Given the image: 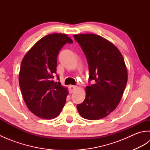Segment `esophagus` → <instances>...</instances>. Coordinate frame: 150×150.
<instances>
[{
	"mask_svg": "<svg viewBox=\"0 0 150 150\" xmlns=\"http://www.w3.org/2000/svg\"><path fill=\"white\" fill-rule=\"evenodd\" d=\"M68 88H69V93H72L74 91L76 90V88H77V87H76L75 86L70 85V86H69Z\"/></svg>",
	"mask_w": 150,
	"mask_h": 150,
	"instance_id": "1",
	"label": "esophagus"
}]
</instances>
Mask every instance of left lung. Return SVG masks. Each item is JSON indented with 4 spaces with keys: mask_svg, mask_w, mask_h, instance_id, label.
I'll return each mask as SVG.
<instances>
[{
    "mask_svg": "<svg viewBox=\"0 0 150 150\" xmlns=\"http://www.w3.org/2000/svg\"><path fill=\"white\" fill-rule=\"evenodd\" d=\"M84 52L89 66V82L83 103L77 105L81 115L89 120L106 117L115 109L128 81V72L119 50L106 39L95 34L74 35Z\"/></svg>",
    "mask_w": 150,
    "mask_h": 150,
    "instance_id": "8db88e82",
    "label": "left lung"
}]
</instances>
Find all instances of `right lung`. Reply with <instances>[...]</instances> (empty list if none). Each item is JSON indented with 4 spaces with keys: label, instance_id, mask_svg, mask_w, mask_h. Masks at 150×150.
<instances>
[{
    "label": "right lung",
    "instance_id": "1",
    "mask_svg": "<svg viewBox=\"0 0 150 150\" xmlns=\"http://www.w3.org/2000/svg\"><path fill=\"white\" fill-rule=\"evenodd\" d=\"M66 43H73L67 35H47L38 41L22 60L18 81L22 96L28 109L42 119L58 116L66 103L68 90L60 82H55L53 78L57 57Z\"/></svg>",
    "mask_w": 150,
    "mask_h": 150
}]
</instances>
